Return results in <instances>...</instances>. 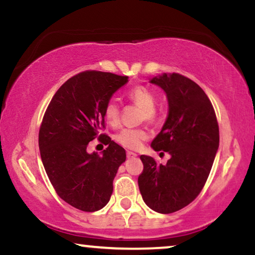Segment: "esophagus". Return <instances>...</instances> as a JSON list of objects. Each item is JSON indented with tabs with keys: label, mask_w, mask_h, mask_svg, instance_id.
<instances>
[{
	"label": "esophagus",
	"mask_w": 255,
	"mask_h": 255,
	"mask_svg": "<svg viewBox=\"0 0 255 255\" xmlns=\"http://www.w3.org/2000/svg\"><path fill=\"white\" fill-rule=\"evenodd\" d=\"M127 156H128V157H136L137 154H136V153H133V151L128 150V151H127Z\"/></svg>",
	"instance_id": "obj_1"
}]
</instances>
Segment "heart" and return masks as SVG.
<instances>
[{"label":"heart","mask_w":255,"mask_h":255,"mask_svg":"<svg viewBox=\"0 0 255 255\" xmlns=\"http://www.w3.org/2000/svg\"><path fill=\"white\" fill-rule=\"evenodd\" d=\"M128 98L135 105L142 108L141 118L146 119L147 121H153L156 117L155 102L156 98L154 93L149 88L144 86H135L128 92ZM105 119L111 126H117L120 121V106L117 101L111 100L105 106ZM148 137L147 131L142 128H125L115 135V140L121 146L128 149H138L142 146V142Z\"/></svg>","instance_id":"heart-1"}]
</instances>
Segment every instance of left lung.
Masks as SVG:
<instances>
[{"label":"left lung","mask_w":255,"mask_h":255,"mask_svg":"<svg viewBox=\"0 0 255 255\" xmlns=\"http://www.w3.org/2000/svg\"><path fill=\"white\" fill-rule=\"evenodd\" d=\"M168 100V117L151 141L154 150L168 151L166 165L141 155L143 170L138 188L148 207L169 214L189 205L204 188L219 148V126L208 96L180 74L150 79Z\"/></svg>","instance_id":"1"}]
</instances>
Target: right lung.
<instances>
[{
	"label": "right lung",
	"instance_id": "add662e5",
	"mask_svg": "<svg viewBox=\"0 0 255 255\" xmlns=\"http://www.w3.org/2000/svg\"><path fill=\"white\" fill-rule=\"evenodd\" d=\"M128 82V76L87 70L70 77L51 99L38 133L44 169L57 195L83 212H96L108 204L113 180L126 161V150L105 128V106ZM109 147L89 154L86 146L97 136Z\"/></svg>",
	"mask_w": 255,
	"mask_h": 255
}]
</instances>
